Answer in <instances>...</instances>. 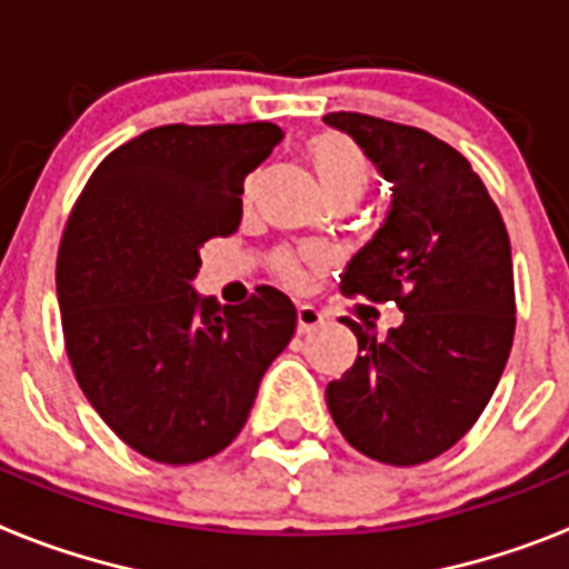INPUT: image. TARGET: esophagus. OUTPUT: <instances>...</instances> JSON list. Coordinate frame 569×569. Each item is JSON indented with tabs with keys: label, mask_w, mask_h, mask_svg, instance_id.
<instances>
[{
	"label": "esophagus",
	"mask_w": 569,
	"mask_h": 569,
	"mask_svg": "<svg viewBox=\"0 0 569 569\" xmlns=\"http://www.w3.org/2000/svg\"><path fill=\"white\" fill-rule=\"evenodd\" d=\"M296 319H299V333H310V330L325 325V313L316 310L313 305H299V308H296Z\"/></svg>",
	"instance_id": "34e87169"
}]
</instances>
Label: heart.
<instances>
[{"mask_svg": "<svg viewBox=\"0 0 569 569\" xmlns=\"http://www.w3.org/2000/svg\"><path fill=\"white\" fill-rule=\"evenodd\" d=\"M308 153L316 176H319L321 190H325L328 199H333V196H350L356 202L365 193L367 182L373 176V168H370V159H367L365 150L350 136L336 133V130L316 133L308 144ZM279 270L284 279H301V264L293 256L279 259Z\"/></svg>", "mask_w": 569, "mask_h": 569, "instance_id": "obj_1", "label": "heart"}]
</instances>
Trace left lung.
Returning a JSON list of instances; mask_svg holds the SVG:
<instances>
[{"label": "left lung", "mask_w": 569, "mask_h": 569, "mask_svg": "<svg viewBox=\"0 0 569 569\" xmlns=\"http://www.w3.org/2000/svg\"><path fill=\"white\" fill-rule=\"evenodd\" d=\"M387 182L385 222L341 276V293L396 301L399 328L345 325L359 356L328 385L336 427L359 453L396 467L430 461L476 425L516 333L510 236L465 156L427 130L328 113Z\"/></svg>", "instance_id": "1"}]
</instances>
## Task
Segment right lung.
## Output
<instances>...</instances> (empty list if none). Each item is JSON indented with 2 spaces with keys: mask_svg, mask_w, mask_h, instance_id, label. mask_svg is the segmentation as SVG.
Here are the masks:
<instances>
[{
  "mask_svg": "<svg viewBox=\"0 0 569 569\" xmlns=\"http://www.w3.org/2000/svg\"><path fill=\"white\" fill-rule=\"evenodd\" d=\"M281 128L162 124L102 159L64 224L57 296L68 359L104 425L136 453L193 465L239 436L293 301L261 284L219 308L193 290L199 250L236 233L244 176Z\"/></svg>",
  "mask_w": 569,
  "mask_h": 569,
  "instance_id": "1",
  "label": "right lung"
}]
</instances>
